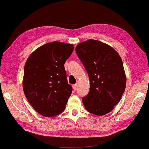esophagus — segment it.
Listing matches in <instances>:
<instances>
[{
  "label": "esophagus",
  "instance_id": "obj_1",
  "mask_svg": "<svg viewBox=\"0 0 149 149\" xmlns=\"http://www.w3.org/2000/svg\"><path fill=\"white\" fill-rule=\"evenodd\" d=\"M72 88H73L74 91H76L77 89H78V87H77V84H75V85H73L72 86Z\"/></svg>",
  "mask_w": 149,
  "mask_h": 149
}]
</instances>
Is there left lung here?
Returning <instances> with one entry per match:
<instances>
[{
  "label": "left lung",
  "mask_w": 149,
  "mask_h": 149,
  "mask_svg": "<svg viewBox=\"0 0 149 149\" xmlns=\"http://www.w3.org/2000/svg\"><path fill=\"white\" fill-rule=\"evenodd\" d=\"M76 52L89 78V93L82 99L85 108L97 116L110 113L126 87V74L120 54L109 45L93 39L78 44Z\"/></svg>",
  "instance_id": "8db88e82"
}]
</instances>
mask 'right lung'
Wrapping results in <instances>:
<instances>
[{"label": "right lung", "instance_id": "1", "mask_svg": "<svg viewBox=\"0 0 149 149\" xmlns=\"http://www.w3.org/2000/svg\"><path fill=\"white\" fill-rule=\"evenodd\" d=\"M73 50V44L54 41L38 47L26 60L24 93L42 116L54 117L65 110L72 87L67 80L64 63Z\"/></svg>", "mask_w": 149, "mask_h": 149}]
</instances>
